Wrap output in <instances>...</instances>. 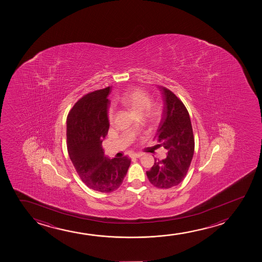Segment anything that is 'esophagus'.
<instances>
[{
	"label": "esophagus",
	"instance_id": "obj_1",
	"mask_svg": "<svg viewBox=\"0 0 262 262\" xmlns=\"http://www.w3.org/2000/svg\"><path fill=\"white\" fill-rule=\"evenodd\" d=\"M142 156L141 153H133V154H130V158H140Z\"/></svg>",
	"mask_w": 262,
	"mask_h": 262
}]
</instances>
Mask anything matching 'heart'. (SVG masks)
Wrapping results in <instances>:
<instances>
[{
    "label": "heart",
    "instance_id": "heart-1",
    "mask_svg": "<svg viewBox=\"0 0 262 262\" xmlns=\"http://www.w3.org/2000/svg\"><path fill=\"white\" fill-rule=\"evenodd\" d=\"M119 101L139 115L144 112V116L151 123H158L163 118L164 106L159 103L151 104L150 96L144 90H129L122 94ZM108 121L110 123L114 121V110L112 108L108 110Z\"/></svg>",
    "mask_w": 262,
    "mask_h": 262
}]
</instances>
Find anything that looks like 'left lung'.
<instances>
[{
  "label": "left lung",
  "mask_w": 262,
  "mask_h": 262,
  "mask_svg": "<svg viewBox=\"0 0 262 262\" xmlns=\"http://www.w3.org/2000/svg\"><path fill=\"white\" fill-rule=\"evenodd\" d=\"M164 101V115L158 126L160 146L166 149L165 159L155 158L147 176L159 189H169L183 182L194 154V137L190 115L183 102L171 90L158 86Z\"/></svg>",
  "instance_id": "1"
}]
</instances>
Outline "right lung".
<instances>
[{
  "mask_svg": "<svg viewBox=\"0 0 262 262\" xmlns=\"http://www.w3.org/2000/svg\"><path fill=\"white\" fill-rule=\"evenodd\" d=\"M111 88L96 90L80 98L67 117V147L70 158L86 186L112 192L121 186L128 172V157L104 156L102 142L107 135L108 95Z\"/></svg>",
  "mask_w": 262,
  "mask_h": 262,
  "instance_id": "add662e5",
  "label": "right lung"
}]
</instances>
